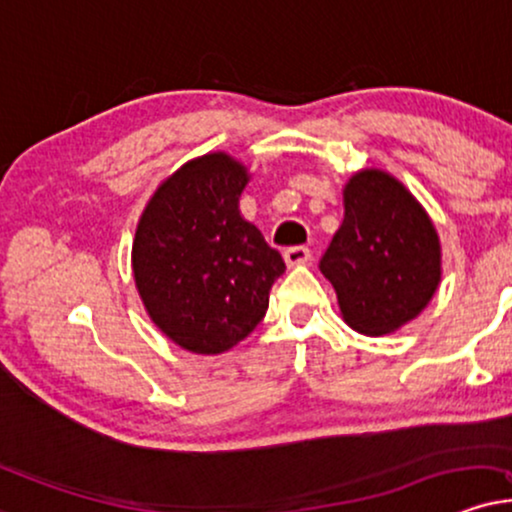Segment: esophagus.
<instances>
[{"mask_svg": "<svg viewBox=\"0 0 512 512\" xmlns=\"http://www.w3.org/2000/svg\"><path fill=\"white\" fill-rule=\"evenodd\" d=\"M308 258H311V251L306 246H289V249H285V263L289 268L304 266V263H308Z\"/></svg>", "mask_w": 512, "mask_h": 512, "instance_id": "esophagus-1", "label": "esophagus"}]
</instances>
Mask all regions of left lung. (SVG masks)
<instances>
[{"label": "left lung", "mask_w": 512, "mask_h": 512, "mask_svg": "<svg viewBox=\"0 0 512 512\" xmlns=\"http://www.w3.org/2000/svg\"><path fill=\"white\" fill-rule=\"evenodd\" d=\"M344 323L368 337L418 318L441 280V244L420 201L394 175L358 170L344 187V220L320 258Z\"/></svg>", "instance_id": "left-lung-1"}]
</instances>
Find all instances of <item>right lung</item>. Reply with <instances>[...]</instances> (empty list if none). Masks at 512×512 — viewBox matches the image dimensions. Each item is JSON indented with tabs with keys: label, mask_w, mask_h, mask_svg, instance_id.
<instances>
[{
	"label": "right lung",
	"mask_w": 512,
	"mask_h": 512,
	"mask_svg": "<svg viewBox=\"0 0 512 512\" xmlns=\"http://www.w3.org/2000/svg\"><path fill=\"white\" fill-rule=\"evenodd\" d=\"M249 173L225 151L187 161L149 199L132 273L154 325L185 351H230L268 311L280 251L239 213Z\"/></svg>",
	"instance_id": "add662e5"
}]
</instances>
